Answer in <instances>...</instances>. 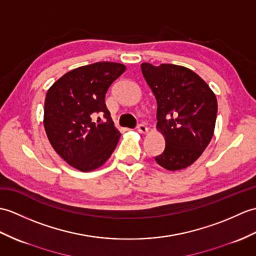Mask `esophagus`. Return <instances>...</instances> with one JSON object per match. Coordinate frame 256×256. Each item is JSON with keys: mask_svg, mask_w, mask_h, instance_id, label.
Masks as SVG:
<instances>
[{"mask_svg": "<svg viewBox=\"0 0 256 256\" xmlns=\"http://www.w3.org/2000/svg\"><path fill=\"white\" fill-rule=\"evenodd\" d=\"M138 133H140V134H147L148 133V128L144 126V124H140V126H138Z\"/></svg>", "mask_w": 256, "mask_h": 256, "instance_id": "34e87169", "label": "esophagus"}]
</instances>
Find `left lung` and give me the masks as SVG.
<instances>
[{
    "mask_svg": "<svg viewBox=\"0 0 256 256\" xmlns=\"http://www.w3.org/2000/svg\"><path fill=\"white\" fill-rule=\"evenodd\" d=\"M157 100V130L166 148L156 162L169 171L188 168L210 142L217 116L216 94L192 70L174 64L140 65Z\"/></svg>",
    "mask_w": 256,
    "mask_h": 256,
    "instance_id": "obj_1",
    "label": "left lung"
}]
</instances>
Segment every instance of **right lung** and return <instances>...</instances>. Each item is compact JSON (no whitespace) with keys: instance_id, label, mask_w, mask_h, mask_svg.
I'll list each match as a JSON object with an SVG mask.
<instances>
[{"instance_id":"right-lung-1","label":"right lung","mask_w":256,"mask_h":256,"mask_svg":"<svg viewBox=\"0 0 256 256\" xmlns=\"http://www.w3.org/2000/svg\"><path fill=\"white\" fill-rule=\"evenodd\" d=\"M126 65L98 62L64 74L48 89L44 126L51 146L70 167L82 172L100 168L116 150L121 133L104 102L110 85ZM104 114L106 120L92 118Z\"/></svg>"}]
</instances>
